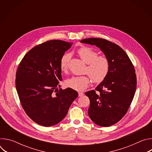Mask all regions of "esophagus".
<instances>
[{
  "label": "esophagus",
  "instance_id": "1",
  "mask_svg": "<svg viewBox=\"0 0 152 152\" xmlns=\"http://www.w3.org/2000/svg\"><path fill=\"white\" fill-rule=\"evenodd\" d=\"M78 96H79V97H82V96H83V93H82V92H79L78 93Z\"/></svg>",
  "mask_w": 152,
  "mask_h": 152
}]
</instances>
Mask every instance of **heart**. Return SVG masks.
Segmentation results:
<instances>
[{
    "label": "heart",
    "mask_w": 152,
    "mask_h": 152,
    "mask_svg": "<svg viewBox=\"0 0 152 152\" xmlns=\"http://www.w3.org/2000/svg\"><path fill=\"white\" fill-rule=\"evenodd\" d=\"M77 53L81 59L88 64L87 72L93 81L95 83L102 82L107 76L110 71V62L103 55H97V52L93 49L83 46L77 50ZM70 56L64 54L59 61V67L62 72H65L68 67ZM90 83V78L87 76H73L66 81L68 87L77 90L82 91L88 87Z\"/></svg>",
    "instance_id": "heart-1"
}]
</instances>
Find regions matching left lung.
Listing matches in <instances>:
<instances>
[{
	"label": "left lung",
	"mask_w": 152,
	"mask_h": 152,
	"mask_svg": "<svg viewBox=\"0 0 152 152\" xmlns=\"http://www.w3.org/2000/svg\"><path fill=\"white\" fill-rule=\"evenodd\" d=\"M81 42L95 45L110 62V71L95 90L85 94L90 100L88 115L96 124L112 126L126 114L137 87L135 69L128 55L117 45L103 38H91Z\"/></svg>",
	"instance_id": "left-lung-1"
}]
</instances>
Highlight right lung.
Here are the masks:
<instances>
[{"mask_svg": "<svg viewBox=\"0 0 152 152\" xmlns=\"http://www.w3.org/2000/svg\"><path fill=\"white\" fill-rule=\"evenodd\" d=\"M72 43L50 40L31 49L23 58L16 72L15 86L24 111L34 122L49 127L67 115L77 97L76 91L60 87L59 61Z\"/></svg>", "mask_w": 152, "mask_h": 152, "instance_id": "1", "label": "right lung"}]
</instances>
